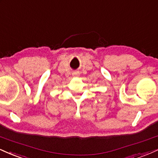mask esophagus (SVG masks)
Segmentation results:
<instances>
[{
	"instance_id": "1",
	"label": "esophagus",
	"mask_w": 158,
	"mask_h": 158,
	"mask_svg": "<svg viewBox=\"0 0 158 158\" xmlns=\"http://www.w3.org/2000/svg\"><path fill=\"white\" fill-rule=\"evenodd\" d=\"M72 75H73L74 76H77V75H78V73H77V72H74Z\"/></svg>"
}]
</instances>
